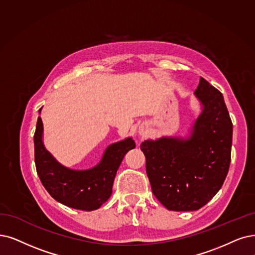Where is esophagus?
<instances>
[{
  "label": "esophagus",
  "mask_w": 255,
  "mask_h": 255,
  "mask_svg": "<svg viewBox=\"0 0 255 255\" xmlns=\"http://www.w3.org/2000/svg\"><path fill=\"white\" fill-rule=\"evenodd\" d=\"M138 133H139V135H141V136H144L145 134H147V126L144 125V124L141 125V126L139 127Z\"/></svg>",
  "instance_id": "1"
}]
</instances>
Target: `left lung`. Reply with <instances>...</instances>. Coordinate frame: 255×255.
Segmentation results:
<instances>
[{
    "instance_id": "obj_1",
    "label": "left lung",
    "mask_w": 255,
    "mask_h": 255,
    "mask_svg": "<svg viewBox=\"0 0 255 255\" xmlns=\"http://www.w3.org/2000/svg\"><path fill=\"white\" fill-rule=\"evenodd\" d=\"M195 95L201 113L188 136L148 139L140 145L152 193L168 210L192 211L206 205L229 170L232 122L224 97L202 77Z\"/></svg>"
}]
</instances>
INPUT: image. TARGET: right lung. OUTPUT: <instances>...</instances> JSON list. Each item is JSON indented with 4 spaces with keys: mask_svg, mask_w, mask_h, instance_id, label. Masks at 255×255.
Returning <instances> with one entry per match:
<instances>
[{
    "mask_svg": "<svg viewBox=\"0 0 255 255\" xmlns=\"http://www.w3.org/2000/svg\"><path fill=\"white\" fill-rule=\"evenodd\" d=\"M39 109L38 113L40 114ZM43 121L37 118L34 133V158L37 175L46 190L57 202L79 210L98 209L112 195L116 172L125 155L135 148L131 137L110 144L97 165L89 169H71L50 154L43 141Z\"/></svg>",
    "mask_w": 255,
    "mask_h": 255,
    "instance_id": "right-lung-1",
    "label": "right lung"
}]
</instances>
